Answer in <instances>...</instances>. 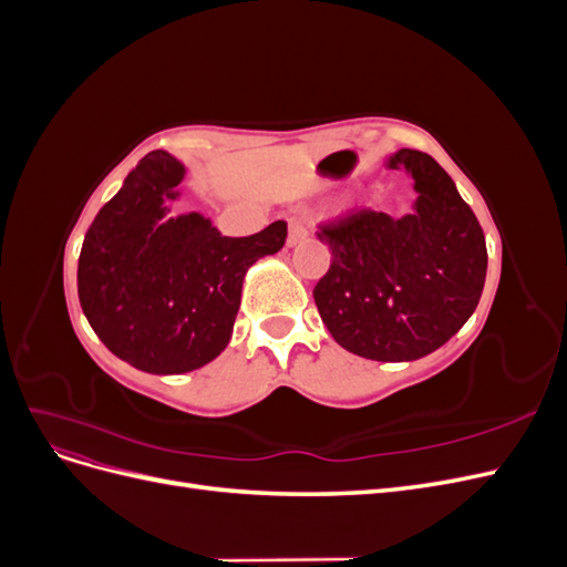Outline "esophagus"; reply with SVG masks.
I'll return each instance as SVG.
<instances>
[{
	"instance_id": "esophagus-1",
	"label": "esophagus",
	"mask_w": 567,
	"mask_h": 567,
	"mask_svg": "<svg viewBox=\"0 0 567 567\" xmlns=\"http://www.w3.org/2000/svg\"><path fill=\"white\" fill-rule=\"evenodd\" d=\"M310 229H307V221L300 215H290L288 217V246L300 244L302 238H307Z\"/></svg>"
}]
</instances>
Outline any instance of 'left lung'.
I'll return each instance as SVG.
<instances>
[{
	"mask_svg": "<svg viewBox=\"0 0 567 567\" xmlns=\"http://www.w3.org/2000/svg\"><path fill=\"white\" fill-rule=\"evenodd\" d=\"M416 182V213L392 219L357 208L326 219L317 236L331 265L315 286V302L338 346L375 359L409 362L444 346L483 296L485 234L452 177L423 151L402 148Z\"/></svg>",
	"mask_w": 567,
	"mask_h": 567,
	"instance_id": "1",
	"label": "left lung"
}]
</instances>
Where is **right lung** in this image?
Wrapping results in <instances>:
<instances>
[{
  "mask_svg": "<svg viewBox=\"0 0 567 567\" xmlns=\"http://www.w3.org/2000/svg\"><path fill=\"white\" fill-rule=\"evenodd\" d=\"M182 163L151 151L84 234L78 296L101 342L146 373H186L227 348L252 262L281 250L288 227L221 236L198 213L161 221Z\"/></svg>",
  "mask_w": 567,
  "mask_h": 567,
  "instance_id": "add662e5",
  "label": "right lung"
}]
</instances>
